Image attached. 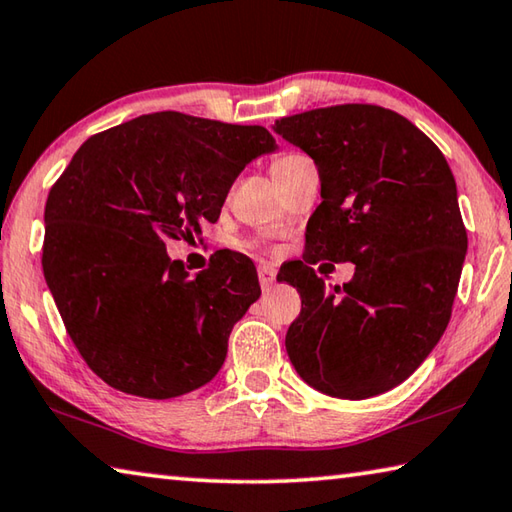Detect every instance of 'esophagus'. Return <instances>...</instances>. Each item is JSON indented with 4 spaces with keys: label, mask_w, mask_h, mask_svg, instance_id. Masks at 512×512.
I'll return each mask as SVG.
<instances>
[{
    "label": "esophagus",
    "mask_w": 512,
    "mask_h": 512,
    "mask_svg": "<svg viewBox=\"0 0 512 512\" xmlns=\"http://www.w3.org/2000/svg\"><path fill=\"white\" fill-rule=\"evenodd\" d=\"M257 275H259V284H262L264 291H268V288H271V286L275 284V275H277V271H275L273 266L262 264V266H259Z\"/></svg>",
    "instance_id": "esophagus-1"
}]
</instances>
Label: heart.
Segmentation results:
<instances>
[{
  "instance_id": "obj_1",
  "label": "heart",
  "mask_w": 512,
  "mask_h": 512,
  "mask_svg": "<svg viewBox=\"0 0 512 512\" xmlns=\"http://www.w3.org/2000/svg\"><path fill=\"white\" fill-rule=\"evenodd\" d=\"M302 159H304V156H300V154H284V156H280V159H275V163H273V176H280L282 172L288 170V167L295 165V163H300Z\"/></svg>"
}]
</instances>
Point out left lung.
Returning <instances> with one entry per match:
<instances>
[{"label":"left lung","instance_id":"1","mask_svg":"<svg viewBox=\"0 0 512 512\" xmlns=\"http://www.w3.org/2000/svg\"><path fill=\"white\" fill-rule=\"evenodd\" d=\"M320 174L322 203L306 224V259L284 282L302 311L286 351L322 394L378 396L430 356L450 322L468 235L448 161L410 120L378 105H336L275 120ZM357 264L327 294L309 263Z\"/></svg>","mask_w":512,"mask_h":512}]
</instances>
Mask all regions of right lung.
<instances>
[{
	"label": "right lung",
	"instance_id": "add662e5",
	"mask_svg": "<svg viewBox=\"0 0 512 512\" xmlns=\"http://www.w3.org/2000/svg\"><path fill=\"white\" fill-rule=\"evenodd\" d=\"M275 150L259 125L159 111L73 154L46 199L42 268L73 345L107 385L165 401L217 376L262 293L257 271L226 253L190 275L165 241L215 224L239 172Z\"/></svg>",
	"mask_w": 512,
	"mask_h": 512
}]
</instances>
